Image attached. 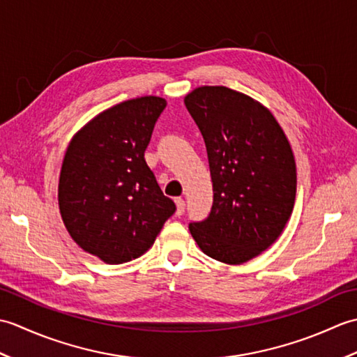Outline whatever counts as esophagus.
<instances>
[{
    "mask_svg": "<svg viewBox=\"0 0 357 357\" xmlns=\"http://www.w3.org/2000/svg\"><path fill=\"white\" fill-rule=\"evenodd\" d=\"M174 202H176V215L183 216L184 210H185V201L183 198H176L174 199Z\"/></svg>",
    "mask_w": 357,
    "mask_h": 357,
    "instance_id": "1",
    "label": "esophagus"
}]
</instances>
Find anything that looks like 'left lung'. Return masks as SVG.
I'll return each instance as SVG.
<instances>
[{"label": "left lung", "instance_id": "left-lung-1", "mask_svg": "<svg viewBox=\"0 0 357 357\" xmlns=\"http://www.w3.org/2000/svg\"><path fill=\"white\" fill-rule=\"evenodd\" d=\"M185 107L207 147L213 206L188 229L204 253L244 264L275 242L291 216L296 162L282 128L262 104L224 86H204Z\"/></svg>", "mask_w": 357, "mask_h": 357}]
</instances>
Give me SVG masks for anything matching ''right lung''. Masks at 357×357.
Returning <instances> with one entry per match:
<instances>
[{
  "label": "right lung",
  "instance_id": "add662e5",
  "mask_svg": "<svg viewBox=\"0 0 357 357\" xmlns=\"http://www.w3.org/2000/svg\"><path fill=\"white\" fill-rule=\"evenodd\" d=\"M165 105L159 96L113 105L82 127L67 147L59 211L72 239L105 264L146 253L176 210L144 159Z\"/></svg>",
  "mask_w": 357,
  "mask_h": 357
}]
</instances>
